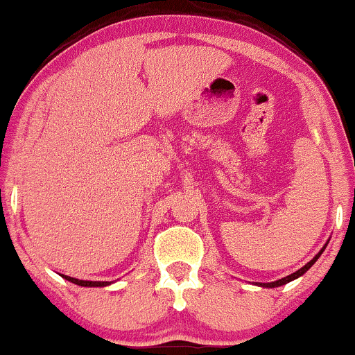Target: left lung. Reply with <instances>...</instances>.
Returning <instances> with one entry per match:
<instances>
[{"label": "left lung", "mask_w": 355, "mask_h": 355, "mask_svg": "<svg viewBox=\"0 0 355 355\" xmlns=\"http://www.w3.org/2000/svg\"><path fill=\"white\" fill-rule=\"evenodd\" d=\"M324 248H326V246H324ZM324 248H322V250H321V251H319V253H318V254H315V256H314V258H313V259H311V261H309V263H307V264H304V266H302V268H301V270H297L296 272H293V275H289V276H286V277H283V279H277V281H272V283H259V286H263V288H277V286H283V284H286V283H289V281H293V279H296V277H300V276H302V275H304V272H306L307 270H309V268H311V266H313V264H314L315 261H318V259H319V256H321V254H322Z\"/></svg>", "instance_id": "obj_1"}]
</instances>
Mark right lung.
Listing matches in <instances>:
<instances>
[{"instance_id": "obj_1", "label": "right lung", "mask_w": 355, "mask_h": 355, "mask_svg": "<svg viewBox=\"0 0 355 355\" xmlns=\"http://www.w3.org/2000/svg\"><path fill=\"white\" fill-rule=\"evenodd\" d=\"M64 279L71 281V283L78 284V286H85V288H102V286H109L110 283L109 281H84V279H76V277H71V276H64Z\"/></svg>"}]
</instances>
